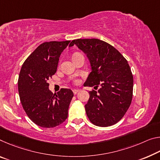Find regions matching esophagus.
<instances>
[{"mask_svg":"<svg viewBox=\"0 0 160 160\" xmlns=\"http://www.w3.org/2000/svg\"><path fill=\"white\" fill-rule=\"evenodd\" d=\"M72 92H73V93H74V95H76V94H77L78 92H79V90L75 89V90H72Z\"/></svg>","mask_w":160,"mask_h":160,"instance_id":"esophagus-1","label":"esophagus"}]
</instances>
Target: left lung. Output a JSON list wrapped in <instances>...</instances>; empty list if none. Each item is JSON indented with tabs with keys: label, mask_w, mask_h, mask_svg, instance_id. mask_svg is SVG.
Masks as SVG:
<instances>
[{
	"label": "left lung",
	"mask_w": 160,
	"mask_h": 160,
	"mask_svg": "<svg viewBox=\"0 0 160 160\" xmlns=\"http://www.w3.org/2000/svg\"><path fill=\"white\" fill-rule=\"evenodd\" d=\"M85 53L91 65V72L84 85L98 88L90 91L85 105L90 121L99 127L118 122L125 115L132 99L133 75L127 60L116 48L99 39L73 40Z\"/></svg>",
	"instance_id": "left-lung-1"
}]
</instances>
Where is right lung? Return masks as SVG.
Instances as JSON below:
<instances>
[{"instance_id": "1", "label": "right lung", "mask_w": 160, "mask_h": 160, "mask_svg": "<svg viewBox=\"0 0 160 160\" xmlns=\"http://www.w3.org/2000/svg\"><path fill=\"white\" fill-rule=\"evenodd\" d=\"M70 40L40 44L22 65L18 92L25 113L42 128H55L65 122L73 97L70 89L62 88L53 94L48 80L56 72L59 58Z\"/></svg>"}]
</instances>
